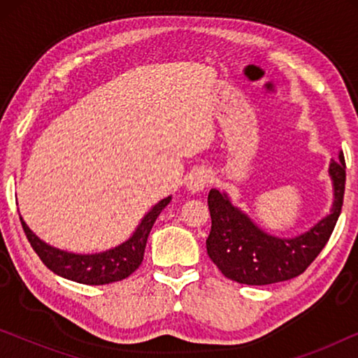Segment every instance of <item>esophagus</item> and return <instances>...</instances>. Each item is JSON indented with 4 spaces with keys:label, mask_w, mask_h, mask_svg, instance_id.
<instances>
[{
    "label": "esophagus",
    "mask_w": 358,
    "mask_h": 358,
    "mask_svg": "<svg viewBox=\"0 0 358 358\" xmlns=\"http://www.w3.org/2000/svg\"><path fill=\"white\" fill-rule=\"evenodd\" d=\"M210 179H212V176L208 174V171L197 169V171H194V173L189 176L185 185H187L189 192L197 194V192H202V190L207 187L208 182H210Z\"/></svg>",
    "instance_id": "obj_1"
}]
</instances>
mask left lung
<instances>
[{
	"label": "left lung",
	"mask_w": 358,
	"mask_h": 358,
	"mask_svg": "<svg viewBox=\"0 0 358 358\" xmlns=\"http://www.w3.org/2000/svg\"><path fill=\"white\" fill-rule=\"evenodd\" d=\"M329 176L334 189L331 213L308 231L293 238L272 236L234 207L224 192H208L212 229L207 252L224 277L246 285H271L295 278L308 268L329 241L339 218L345 189V159H332Z\"/></svg>",
	"instance_id": "8db88e82"
}]
</instances>
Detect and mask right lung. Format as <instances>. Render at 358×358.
Returning <instances> with one entry per match:
<instances>
[{
    "mask_svg": "<svg viewBox=\"0 0 358 358\" xmlns=\"http://www.w3.org/2000/svg\"><path fill=\"white\" fill-rule=\"evenodd\" d=\"M171 202V195L155 205L145 215L135 233L125 243L96 254H75L53 248L31 231L21 217L24 233L31 243L34 251L41 261L50 268L53 273L68 280L85 283V285H106V283L124 280L140 267L148 241L150 231L156 218L163 212L166 205Z\"/></svg>",
    "mask_w": 358,
    "mask_h": 358,
    "instance_id": "add662e5",
    "label": "right lung"
}]
</instances>
